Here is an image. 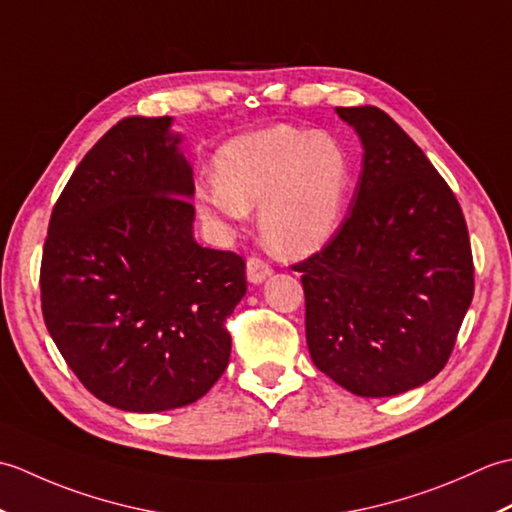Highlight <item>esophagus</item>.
I'll return each instance as SVG.
<instances>
[{
    "label": "esophagus",
    "instance_id": "1",
    "mask_svg": "<svg viewBox=\"0 0 512 512\" xmlns=\"http://www.w3.org/2000/svg\"><path fill=\"white\" fill-rule=\"evenodd\" d=\"M273 275V270H270V266L264 262V259L259 257H248L246 262V277L250 284H264V281Z\"/></svg>",
    "mask_w": 512,
    "mask_h": 512
}]
</instances>
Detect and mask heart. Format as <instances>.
<instances>
[{
  "mask_svg": "<svg viewBox=\"0 0 512 512\" xmlns=\"http://www.w3.org/2000/svg\"><path fill=\"white\" fill-rule=\"evenodd\" d=\"M350 167L332 138L275 125L237 136L217 151L215 178L198 184L202 217L235 226L250 209L264 242L286 257H308L343 222Z\"/></svg>",
  "mask_w": 512,
  "mask_h": 512,
  "instance_id": "b5f03b06",
  "label": "heart"
}]
</instances>
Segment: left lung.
<instances>
[{
	"label": "left lung",
	"instance_id": "1",
	"mask_svg": "<svg viewBox=\"0 0 512 512\" xmlns=\"http://www.w3.org/2000/svg\"><path fill=\"white\" fill-rule=\"evenodd\" d=\"M363 147L350 215L295 266L306 341L325 376L363 398L405 394L447 365L473 299L458 200L424 151L378 107H336Z\"/></svg>",
	"mask_w": 512,
	"mask_h": 512
}]
</instances>
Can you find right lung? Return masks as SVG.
<instances>
[{
  "label": "right lung",
  "mask_w": 512,
  "mask_h": 512,
  "mask_svg": "<svg viewBox=\"0 0 512 512\" xmlns=\"http://www.w3.org/2000/svg\"><path fill=\"white\" fill-rule=\"evenodd\" d=\"M173 118L114 125L52 209L41 310L65 363L123 411L191 405L224 374L246 264L193 237V169Z\"/></svg>",
  "instance_id": "right-lung-1"
}]
</instances>
